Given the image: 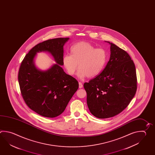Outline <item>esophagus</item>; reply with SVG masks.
<instances>
[{"label": "esophagus", "instance_id": "1", "mask_svg": "<svg viewBox=\"0 0 155 155\" xmlns=\"http://www.w3.org/2000/svg\"><path fill=\"white\" fill-rule=\"evenodd\" d=\"M79 88H83L82 83L81 82H79Z\"/></svg>", "mask_w": 155, "mask_h": 155}]
</instances>
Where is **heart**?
<instances>
[{
  "instance_id": "1",
  "label": "heart",
  "mask_w": 155,
  "mask_h": 155,
  "mask_svg": "<svg viewBox=\"0 0 155 155\" xmlns=\"http://www.w3.org/2000/svg\"><path fill=\"white\" fill-rule=\"evenodd\" d=\"M72 54H66L62 63L67 72L73 75L79 66L78 77H94L104 68L107 60V54L103 48H95L90 43L84 41L74 45L71 48Z\"/></svg>"
}]
</instances>
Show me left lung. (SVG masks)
Masks as SVG:
<instances>
[{
    "instance_id": "left-lung-1",
    "label": "left lung",
    "mask_w": 155,
    "mask_h": 155,
    "mask_svg": "<svg viewBox=\"0 0 155 155\" xmlns=\"http://www.w3.org/2000/svg\"><path fill=\"white\" fill-rule=\"evenodd\" d=\"M110 45V57L102 72L84 84L89 109L94 117L106 119L120 113L137 89L135 64L125 51Z\"/></svg>"
}]
</instances>
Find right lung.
<instances>
[{
    "mask_svg": "<svg viewBox=\"0 0 155 155\" xmlns=\"http://www.w3.org/2000/svg\"><path fill=\"white\" fill-rule=\"evenodd\" d=\"M69 40L56 38L36 45L24 57L20 67L18 81L22 98L31 110L42 117H54L65 110L78 88V81L64 72L63 46ZM41 51H48L56 64L45 71L35 66V58Z\"/></svg>",
    "mask_w": 155,
    "mask_h": 155,
    "instance_id": "add662e5",
    "label": "right lung"
}]
</instances>
